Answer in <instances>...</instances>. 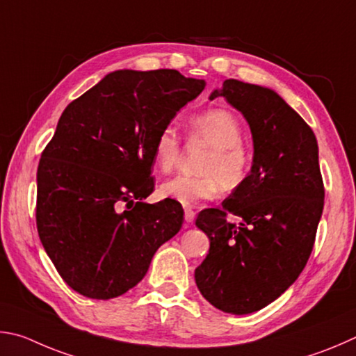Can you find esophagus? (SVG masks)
<instances>
[{
	"mask_svg": "<svg viewBox=\"0 0 356 356\" xmlns=\"http://www.w3.org/2000/svg\"><path fill=\"white\" fill-rule=\"evenodd\" d=\"M194 219H195V211L191 209V208L184 209V220L188 223H192V222H194Z\"/></svg>",
	"mask_w": 356,
	"mask_h": 356,
	"instance_id": "34e87169",
	"label": "esophagus"
}]
</instances>
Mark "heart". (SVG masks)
I'll use <instances>...</instances> for the list:
<instances>
[{
	"label": "heart",
	"mask_w": 356,
	"mask_h": 356,
	"mask_svg": "<svg viewBox=\"0 0 356 356\" xmlns=\"http://www.w3.org/2000/svg\"><path fill=\"white\" fill-rule=\"evenodd\" d=\"M188 137L191 142L209 148L198 167L202 175L178 177L161 184L162 197L170 198L183 207L213 200L220 189L232 192L245 181L252 164V153L242 142L244 129L232 111L216 108L189 118ZM154 165L168 173L178 164L181 154V139L172 127H164L156 134L153 145Z\"/></svg>",
	"instance_id": "obj_1"
}]
</instances>
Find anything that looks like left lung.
Wrapping results in <instances>:
<instances>
[{
  "mask_svg": "<svg viewBox=\"0 0 356 356\" xmlns=\"http://www.w3.org/2000/svg\"><path fill=\"white\" fill-rule=\"evenodd\" d=\"M225 97L253 136V165L220 208L198 214L209 253L195 269L202 296L223 313L267 307L300 275L313 252L323 209L317 140L308 123L266 87L223 81L211 99ZM240 217V223L228 216Z\"/></svg>",
  "mask_w": 356,
  "mask_h": 356,
  "instance_id": "8db88e82",
  "label": "left lung"
}]
</instances>
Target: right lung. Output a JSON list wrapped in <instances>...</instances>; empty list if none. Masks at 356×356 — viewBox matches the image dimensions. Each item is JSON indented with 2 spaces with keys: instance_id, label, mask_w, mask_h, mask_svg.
<instances>
[{
  "instance_id": "obj_1",
  "label": "right lung",
  "mask_w": 356,
  "mask_h": 356,
  "mask_svg": "<svg viewBox=\"0 0 356 356\" xmlns=\"http://www.w3.org/2000/svg\"><path fill=\"white\" fill-rule=\"evenodd\" d=\"M204 89L177 70L109 73L67 106L37 168L35 223L56 270L81 296L108 300L145 277L183 225L154 189L152 145Z\"/></svg>"
}]
</instances>
